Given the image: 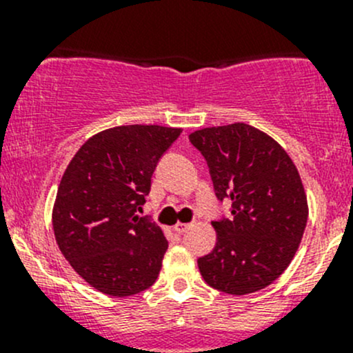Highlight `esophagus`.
Masks as SVG:
<instances>
[{
	"mask_svg": "<svg viewBox=\"0 0 353 353\" xmlns=\"http://www.w3.org/2000/svg\"><path fill=\"white\" fill-rule=\"evenodd\" d=\"M191 227V223H183V222H177L176 225H174V230H176L177 234H183V232H186L188 229H190Z\"/></svg>",
	"mask_w": 353,
	"mask_h": 353,
	"instance_id": "esophagus-1",
	"label": "esophagus"
}]
</instances>
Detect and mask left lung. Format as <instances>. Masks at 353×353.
<instances>
[{
	"mask_svg": "<svg viewBox=\"0 0 353 353\" xmlns=\"http://www.w3.org/2000/svg\"><path fill=\"white\" fill-rule=\"evenodd\" d=\"M190 141L210 167L216 198H230L232 219L213 222L216 244L198 259L203 280L245 295L275 282L297 252L309 206L285 148L245 123L193 131Z\"/></svg>",
	"mask_w": 353,
	"mask_h": 353,
	"instance_id": "8db88e82",
	"label": "left lung"
}]
</instances>
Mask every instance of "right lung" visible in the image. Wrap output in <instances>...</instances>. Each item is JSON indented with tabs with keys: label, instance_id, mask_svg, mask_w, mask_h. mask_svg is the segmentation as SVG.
Segmentation results:
<instances>
[{
	"label": "right lung",
	"instance_id": "right-lung-1",
	"mask_svg": "<svg viewBox=\"0 0 353 353\" xmlns=\"http://www.w3.org/2000/svg\"><path fill=\"white\" fill-rule=\"evenodd\" d=\"M181 128L128 124L88 138L59 183L52 229L59 251L90 287L130 297L155 283L169 243L138 210Z\"/></svg>",
	"mask_w": 353,
	"mask_h": 353
}]
</instances>
